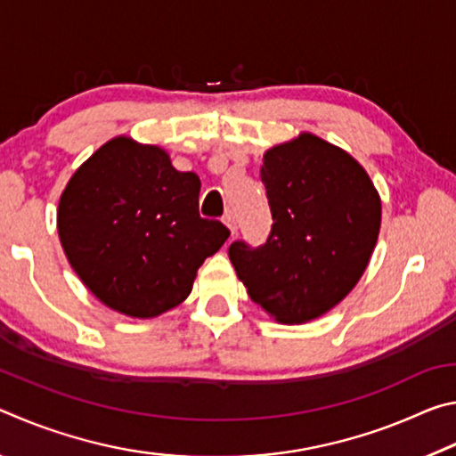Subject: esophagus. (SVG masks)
<instances>
[{
	"instance_id": "34e87169",
	"label": "esophagus",
	"mask_w": 456,
	"mask_h": 456,
	"mask_svg": "<svg viewBox=\"0 0 456 456\" xmlns=\"http://www.w3.org/2000/svg\"><path fill=\"white\" fill-rule=\"evenodd\" d=\"M223 223H225V225L229 227V231L231 233H237V221H235V215L233 213H227L225 217H223Z\"/></svg>"
}]
</instances>
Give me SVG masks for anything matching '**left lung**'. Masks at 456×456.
Returning a JSON list of instances; mask_svg holds the SVG:
<instances>
[{"label": "left lung", "mask_w": 456, "mask_h": 456, "mask_svg": "<svg viewBox=\"0 0 456 456\" xmlns=\"http://www.w3.org/2000/svg\"><path fill=\"white\" fill-rule=\"evenodd\" d=\"M272 233L243 239L229 259L253 302L283 323L310 322L348 296L364 273L380 231L372 181L348 152L314 134L264 154Z\"/></svg>", "instance_id": "8db88e82"}]
</instances>
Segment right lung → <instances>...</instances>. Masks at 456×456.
<instances>
[{
	"instance_id": "1",
	"label": "right lung",
	"mask_w": 456,
	"mask_h": 456,
	"mask_svg": "<svg viewBox=\"0 0 456 456\" xmlns=\"http://www.w3.org/2000/svg\"><path fill=\"white\" fill-rule=\"evenodd\" d=\"M200 181L179 173L159 146L126 136L92 154L58 207L66 257L100 302L154 318L191 293L197 269L229 229L199 215Z\"/></svg>"
}]
</instances>
